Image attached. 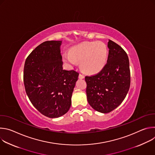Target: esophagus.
Segmentation results:
<instances>
[{"mask_svg":"<svg viewBox=\"0 0 155 155\" xmlns=\"http://www.w3.org/2000/svg\"><path fill=\"white\" fill-rule=\"evenodd\" d=\"M78 78H79L80 79H83V78H84V76L83 75L80 74H79V76H78Z\"/></svg>","mask_w":155,"mask_h":155,"instance_id":"esophagus-1","label":"esophagus"}]
</instances>
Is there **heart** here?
I'll return each instance as SVG.
<instances>
[{"label": "heart", "instance_id": "obj_1", "mask_svg": "<svg viewBox=\"0 0 155 155\" xmlns=\"http://www.w3.org/2000/svg\"><path fill=\"white\" fill-rule=\"evenodd\" d=\"M63 59L72 65L81 62V68L84 72L94 74L104 67L107 59V48L102 41L84 42L74 47L71 54L65 53Z\"/></svg>", "mask_w": 155, "mask_h": 155}]
</instances>
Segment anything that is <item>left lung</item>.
Instances as JSON below:
<instances>
[{
  "instance_id": "1",
  "label": "left lung",
  "mask_w": 155,
  "mask_h": 155,
  "mask_svg": "<svg viewBox=\"0 0 155 155\" xmlns=\"http://www.w3.org/2000/svg\"><path fill=\"white\" fill-rule=\"evenodd\" d=\"M107 64L97 74L86 76L88 103L96 111L107 114L119 106L129 90L130 74L126 51L109 40Z\"/></svg>"
}]
</instances>
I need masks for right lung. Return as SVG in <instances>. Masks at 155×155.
Listing matches in <instances>:
<instances>
[{"mask_svg":"<svg viewBox=\"0 0 155 155\" xmlns=\"http://www.w3.org/2000/svg\"><path fill=\"white\" fill-rule=\"evenodd\" d=\"M62 41H46L28 56L23 80L26 94L42 115L58 118L67 113L79 74L62 68Z\"/></svg>","mask_w":155,"mask_h":155,"instance_id":"1","label":"right lung"}]
</instances>
